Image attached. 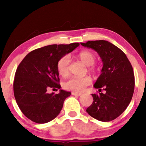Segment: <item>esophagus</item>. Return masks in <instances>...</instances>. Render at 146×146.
Returning <instances> with one entry per match:
<instances>
[{"instance_id":"obj_1","label":"esophagus","mask_w":146,"mask_h":146,"mask_svg":"<svg viewBox=\"0 0 146 146\" xmlns=\"http://www.w3.org/2000/svg\"><path fill=\"white\" fill-rule=\"evenodd\" d=\"M71 94H72V95H75V96H80L81 95V93H78L76 92H72L71 93Z\"/></svg>"}]
</instances>
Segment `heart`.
I'll use <instances>...</instances> for the list:
<instances>
[{
	"instance_id": "heart-1",
	"label": "heart",
	"mask_w": 146,
	"mask_h": 146,
	"mask_svg": "<svg viewBox=\"0 0 146 146\" xmlns=\"http://www.w3.org/2000/svg\"><path fill=\"white\" fill-rule=\"evenodd\" d=\"M79 60H80L85 65L89 66V70L92 73H95L98 70V68L93 65L96 60V55L90 50H84L78 53L76 55ZM69 65L70 58L68 55H64L59 58L56 63V68L58 73L62 76H67L69 75ZM91 78L89 76L82 78L71 77L64 83V88L67 90L81 92L84 88L90 85Z\"/></svg>"
}]
</instances>
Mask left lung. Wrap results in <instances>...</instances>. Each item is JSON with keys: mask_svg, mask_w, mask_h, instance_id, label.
I'll return each instance as SVG.
<instances>
[{"mask_svg": "<svg viewBox=\"0 0 146 146\" xmlns=\"http://www.w3.org/2000/svg\"><path fill=\"white\" fill-rule=\"evenodd\" d=\"M81 45L97 51L103 62L100 75L94 88L104 93L92 94L93 101L86 111L102 122H109L122 114L132 99L135 76L125 54L110 42L90 40Z\"/></svg>", "mask_w": 146, "mask_h": 146, "instance_id": "obj_1", "label": "left lung"}]
</instances>
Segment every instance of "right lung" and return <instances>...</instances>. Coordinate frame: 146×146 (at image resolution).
Returning <instances> with one entry per match:
<instances>
[{"label":"right lung","mask_w":146,"mask_h":146,"mask_svg":"<svg viewBox=\"0 0 146 146\" xmlns=\"http://www.w3.org/2000/svg\"><path fill=\"white\" fill-rule=\"evenodd\" d=\"M79 43L53 44L29 53L17 68L13 92L17 105L29 120L44 123L56 118L71 93L60 90L48 93L49 88H61L56 68L59 58L73 51Z\"/></svg>","instance_id":"add662e5"}]
</instances>
